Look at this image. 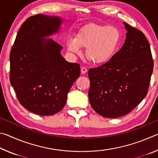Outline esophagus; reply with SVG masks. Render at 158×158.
<instances>
[{
    "label": "esophagus",
    "mask_w": 158,
    "mask_h": 158,
    "mask_svg": "<svg viewBox=\"0 0 158 158\" xmlns=\"http://www.w3.org/2000/svg\"><path fill=\"white\" fill-rule=\"evenodd\" d=\"M87 71H88L87 69L85 68H84V67H83V68H81V73L83 74H84L86 73Z\"/></svg>",
    "instance_id": "esophagus-1"
}]
</instances>
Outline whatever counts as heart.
<instances>
[{"mask_svg": "<svg viewBox=\"0 0 158 158\" xmlns=\"http://www.w3.org/2000/svg\"><path fill=\"white\" fill-rule=\"evenodd\" d=\"M121 38V32L114 26L90 23L80 29L75 38L68 40L67 49L75 54L81 53V48L86 49L85 56L90 62L103 65L114 57Z\"/></svg>", "mask_w": 158, "mask_h": 158, "instance_id": "obj_1", "label": "heart"}]
</instances>
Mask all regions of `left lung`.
<instances>
[{
  "instance_id": "8db88e82",
  "label": "left lung",
  "mask_w": 158,
  "mask_h": 158,
  "mask_svg": "<svg viewBox=\"0 0 158 158\" xmlns=\"http://www.w3.org/2000/svg\"><path fill=\"white\" fill-rule=\"evenodd\" d=\"M126 39L104 65L89 70V98L93 110L106 118L126 115L148 93L153 69L151 47L142 32L123 22Z\"/></svg>"
}]
</instances>
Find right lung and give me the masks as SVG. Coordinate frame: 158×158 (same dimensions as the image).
Listing matches in <instances>:
<instances>
[{"label":"right lung","instance_id":"obj_1","mask_svg":"<svg viewBox=\"0 0 158 158\" xmlns=\"http://www.w3.org/2000/svg\"><path fill=\"white\" fill-rule=\"evenodd\" d=\"M63 19L37 15L28 18L19 31L10 54V84L23 107L50 116L65 106L69 89L80 75L78 63H69L63 47L52 38Z\"/></svg>","mask_w":158,"mask_h":158}]
</instances>
